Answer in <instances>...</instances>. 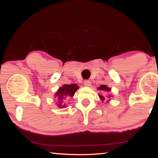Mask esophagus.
<instances>
[{
    "label": "esophagus",
    "mask_w": 158,
    "mask_h": 158,
    "mask_svg": "<svg viewBox=\"0 0 158 158\" xmlns=\"http://www.w3.org/2000/svg\"><path fill=\"white\" fill-rule=\"evenodd\" d=\"M84 84L85 86H87V87H90V85H91V82L89 80H85V81H84Z\"/></svg>",
    "instance_id": "1"
}]
</instances>
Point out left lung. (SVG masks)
Instances as JSON below:
<instances>
[{
    "label": "left lung",
    "instance_id": "1",
    "mask_svg": "<svg viewBox=\"0 0 158 158\" xmlns=\"http://www.w3.org/2000/svg\"><path fill=\"white\" fill-rule=\"evenodd\" d=\"M98 90H103V91H106V92H109V91H111V88H109V87H107V85H101L100 87H98ZM99 97H100V100H102V101H104L105 100V98H104V96H102V95H99ZM111 97H112V95H110L109 96H108V98H110ZM110 101V99H109L108 100V102H109Z\"/></svg>",
    "mask_w": 158,
    "mask_h": 158
}]
</instances>
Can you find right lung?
Segmentation results:
<instances>
[{
    "mask_svg": "<svg viewBox=\"0 0 158 158\" xmlns=\"http://www.w3.org/2000/svg\"><path fill=\"white\" fill-rule=\"evenodd\" d=\"M78 89L79 86L75 84L69 85L65 84L62 87H60L54 95V98H56V100H57V102L56 103V105L59 108L66 107L67 106L64 103V100L67 98L73 97L74 93Z\"/></svg>",
    "mask_w": 158,
    "mask_h": 158,
    "instance_id": "obj_1",
    "label": "right lung"
}]
</instances>
